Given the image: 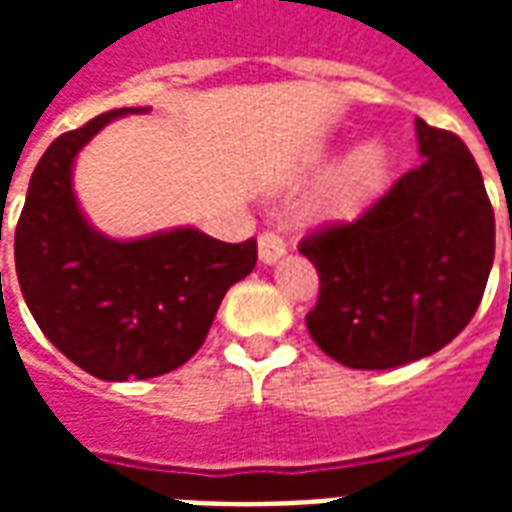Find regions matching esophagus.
Segmentation results:
<instances>
[{"mask_svg": "<svg viewBox=\"0 0 512 512\" xmlns=\"http://www.w3.org/2000/svg\"><path fill=\"white\" fill-rule=\"evenodd\" d=\"M257 249H260V263L274 266L279 257L285 255V241L277 233H263L257 238Z\"/></svg>", "mask_w": 512, "mask_h": 512, "instance_id": "1", "label": "esophagus"}]
</instances>
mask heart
Returning <instances> with one entry per match:
<instances>
[{
	"instance_id": "b5f03b06",
	"label": "heart",
	"mask_w": 512,
	"mask_h": 512,
	"mask_svg": "<svg viewBox=\"0 0 512 512\" xmlns=\"http://www.w3.org/2000/svg\"><path fill=\"white\" fill-rule=\"evenodd\" d=\"M389 175V156L381 142H365L354 147L348 156L337 164L332 178L326 180L321 191V208L326 216H354L376 197Z\"/></svg>"
}]
</instances>
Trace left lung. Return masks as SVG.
Segmentation results:
<instances>
[{
  "mask_svg": "<svg viewBox=\"0 0 512 512\" xmlns=\"http://www.w3.org/2000/svg\"><path fill=\"white\" fill-rule=\"evenodd\" d=\"M414 128L417 167L356 222L299 246L321 274L307 329L354 370L408 365L452 343L494 266V211L469 147L419 117Z\"/></svg>",
  "mask_w": 512,
  "mask_h": 512,
  "instance_id": "left-lung-1",
  "label": "left lung"
}]
</instances>
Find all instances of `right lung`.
<instances>
[{"mask_svg":"<svg viewBox=\"0 0 512 512\" xmlns=\"http://www.w3.org/2000/svg\"><path fill=\"white\" fill-rule=\"evenodd\" d=\"M126 106L54 139L29 180L16 227V271L32 318L73 365L104 381L156 378L200 351L224 293L252 274L257 244L197 227L139 238L101 233L73 191L82 147Z\"/></svg>","mask_w":512,"mask_h":512,"instance_id":"add662e5","label":"right lung"}]
</instances>
